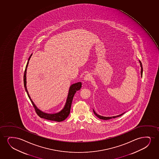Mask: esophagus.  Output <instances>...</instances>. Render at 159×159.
Returning <instances> with one entry per match:
<instances>
[{
  "instance_id": "1",
  "label": "esophagus",
  "mask_w": 159,
  "mask_h": 159,
  "mask_svg": "<svg viewBox=\"0 0 159 159\" xmlns=\"http://www.w3.org/2000/svg\"><path fill=\"white\" fill-rule=\"evenodd\" d=\"M91 75L89 74L86 75L84 77V80L85 81H88V80H90Z\"/></svg>"
}]
</instances>
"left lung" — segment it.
Here are the masks:
<instances>
[{"label": "left lung", "instance_id": "left-lung-1", "mask_svg": "<svg viewBox=\"0 0 159 159\" xmlns=\"http://www.w3.org/2000/svg\"><path fill=\"white\" fill-rule=\"evenodd\" d=\"M139 62H140V65L141 66V76L143 77V66H142V63L140 62V61H139ZM93 112H94V114H95L96 116L97 117L99 118V119H102V120H109V119H111L112 118H117V117H120L121 116H122V115L124 113H123L122 114H121V115H118V116H113V117H103V116H100V115H98L97 113L96 112H95V110L93 109Z\"/></svg>", "mask_w": 159, "mask_h": 159}]
</instances>
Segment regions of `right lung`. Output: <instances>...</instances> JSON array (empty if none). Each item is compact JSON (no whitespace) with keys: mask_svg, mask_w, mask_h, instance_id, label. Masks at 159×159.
<instances>
[{"mask_svg":"<svg viewBox=\"0 0 159 159\" xmlns=\"http://www.w3.org/2000/svg\"><path fill=\"white\" fill-rule=\"evenodd\" d=\"M32 54L30 55V57H29L28 60V62L27 63L25 70L24 72V84L25 89V90L26 91L27 94L28 95L29 98L30 99V102H32L33 107H34L35 110L36 111L37 115H38L39 117L41 118L45 119L47 120H49L55 121H57V122H60L62 121H63L66 119L68 117L70 112L71 106V103H72L73 97L74 96L75 93H76L77 91L80 90L81 87H82V83L77 82L74 83L73 84L70 85L68 95L66 98V104L64 105V107L63 108L62 110H61L60 112L57 113H45L41 111L40 109H39L36 107L35 104H34V102H33L32 99L30 98V96L28 93V91L26 87V72L27 68L28 66L29 61L30 60V57H32Z\"/></svg>","mask_w":159,"mask_h":159,"instance_id":"obj_1","label":"right lung"}]
</instances>
